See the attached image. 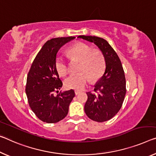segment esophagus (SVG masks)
Wrapping results in <instances>:
<instances>
[{
  "instance_id": "34e87169",
  "label": "esophagus",
  "mask_w": 156,
  "mask_h": 156,
  "mask_svg": "<svg viewBox=\"0 0 156 156\" xmlns=\"http://www.w3.org/2000/svg\"><path fill=\"white\" fill-rule=\"evenodd\" d=\"M75 95H77L80 94V93L81 92L79 91V90H75Z\"/></svg>"
}]
</instances>
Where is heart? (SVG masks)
<instances>
[{
    "mask_svg": "<svg viewBox=\"0 0 156 156\" xmlns=\"http://www.w3.org/2000/svg\"><path fill=\"white\" fill-rule=\"evenodd\" d=\"M69 53L82 61L81 73L73 74L66 78L64 85L68 89L82 90L89 82L99 79L102 75L105 68V61L103 55L98 51H93L88 44L78 43L69 49ZM55 66L58 75L66 76L68 72V64L65 57L61 55L56 56Z\"/></svg>",
    "mask_w": 156,
    "mask_h": 156,
    "instance_id": "obj_1",
    "label": "heart"
}]
</instances>
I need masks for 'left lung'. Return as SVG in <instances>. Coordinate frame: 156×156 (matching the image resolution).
I'll return each instance as SVG.
<instances>
[{"mask_svg":"<svg viewBox=\"0 0 156 156\" xmlns=\"http://www.w3.org/2000/svg\"><path fill=\"white\" fill-rule=\"evenodd\" d=\"M78 38L93 43L105 58V71L94 86V91L88 92L84 111L88 118L97 122L107 121L118 113L126 93L125 74L118 55L107 40L95 36L80 35Z\"/></svg>","mask_w":156,"mask_h":156,"instance_id":"obj_1","label":"left lung"}]
</instances>
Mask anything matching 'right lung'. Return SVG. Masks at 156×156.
I'll list each match as a JSON object with an SVG mask.
<instances>
[{"instance_id": "right-lung-1", "label": "right lung", "mask_w": 156, "mask_h": 156, "mask_svg": "<svg viewBox=\"0 0 156 156\" xmlns=\"http://www.w3.org/2000/svg\"><path fill=\"white\" fill-rule=\"evenodd\" d=\"M75 37H56L43 45L31 65L26 86L30 107L37 118L47 123H57L68 113L69 105L75 97L73 89L58 91L63 86L55 66L56 54L62 46Z\"/></svg>"}]
</instances>
